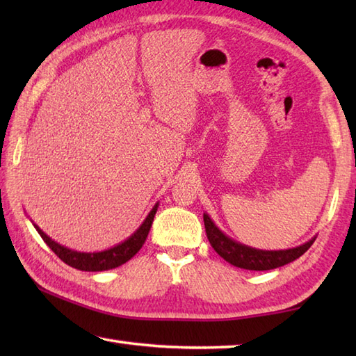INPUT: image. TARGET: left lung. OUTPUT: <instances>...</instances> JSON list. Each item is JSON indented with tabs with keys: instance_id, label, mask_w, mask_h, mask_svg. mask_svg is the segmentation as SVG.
<instances>
[{
	"instance_id": "left-lung-1",
	"label": "left lung",
	"mask_w": 356,
	"mask_h": 356,
	"mask_svg": "<svg viewBox=\"0 0 356 356\" xmlns=\"http://www.w3.org/2000/svg\"><path fill=\"white\" fill-rule=\"evenodd\" d=\"M203 222H205L207 236L211 246L214 248V251L222 259L234 264V266L249 270H269L284 266V264L297 260L298 257L303 255L315 241L314 237L312 240L306 241L305 245L292 249H284V251H263V249H255L237 243L236 240L225 236L214 225V222L211 220L208 214H203Z\"/></svg>"
}]
</instances>
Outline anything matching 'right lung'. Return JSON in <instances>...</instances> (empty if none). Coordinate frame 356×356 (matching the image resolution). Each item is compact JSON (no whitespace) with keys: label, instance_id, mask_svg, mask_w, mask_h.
I'll use <instances>...</instances> for the list:
<instances>
[{"label":"right lung","instance_id":"1","mask_svg":"<svg viewBox=\"0 0 356 356\" xmlns=\"http://www.w3.org/2000/svg\"><path fill=\"white\" fill-rule=\"evenodd\" d=\"M157 207L159 205L156 203L153 209L149 211V214L147 216L145 220H143V223L139 226V229L136 231L131 237H128L125 241H122V243H119L110 249H105V251H101V252L73 251V249L65 248L63 245L56 243L55 240H51L47 234H44L42 229H40V226L36 225L33 226L51 251L55 252L64 263L69 264V266L79 270H87V272L108 270L127 263L139 252V249L143 246V243H145V240L148 237V232H149L151 225H153Z\"/></svg>","mask_w":356,"mask_h":356}]
</instances>
